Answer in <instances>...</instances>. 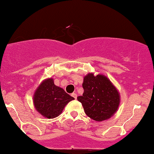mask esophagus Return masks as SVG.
<instances>
[{
	"label": "esophagus",
	"instance_id": "34e87169",
	"mask_svg": "<svg viewBox=\"0 0 154 154\" xmlns=\"http://www.w3.org/2000/svg\"><path fill=\"white\" fill-rule=\"evenodd\" d=\"M72 97H73L75 99H77V95L75 93V92H73V93H72Z\"/></svg>",
	"mask_w": 154,
	"mask_h": 154
}]
</instances>
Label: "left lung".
I'll use <instances>...</instances> for the list:
<instances>
[{"instance_id":"8db88e82","label":"left lung","mask_w":154,"mask_h":154,"mask_svg":"<svg viewBox=\"0 0 154 154\" xmlns=\"http://www.w3.org/2000/svg\"><path fill=\"white\" fill-rule=\"evenodd\" d=\"M82 88V96L77 97V100L82 103L88 117L96 121H103L117 111L119 93L105 76L88 74L85 77Z\"/></svg>"}]
</instances>
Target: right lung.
Masks as SVG:
<instances>
[{
	"label": "right lung",
	"instance_id": "right-lung-1",
	"mask_svg": "<svg viewBox=\"0 0 154 154\" xmlns=\"http://www.w3.org/2000/svg\"><path fill=\"white\" fill-rule=\"evenodd\" d=\"M75 98L54 83L53 79L44 80L35 92V108L45 118H54L61 114L65 105Z\"/></svg>",
	"mask_w": 154,
	"mask_h": 154
}]
</instances>
